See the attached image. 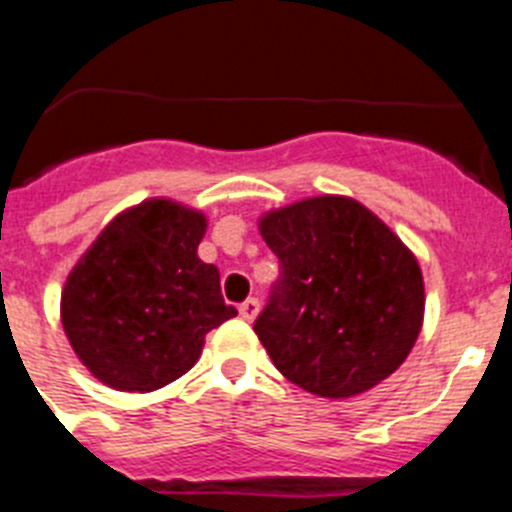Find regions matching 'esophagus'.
Here are the masks:
<instances>
[{
  "label": "esophagus",
  "instance_id": "1",
  "mask_svg": "<svg viewBox=\"0 0 512 512\" xmlns=\"http://www.w3.org/2000/svg\"><path fill=\"white\" fill-rule=\"evenodd\" d=\"M259 310H261V302L256 300V297H248L246 302H241V318L248 320V323L259 315Z\"/></svg>",
  "mask_w": 512,
  "mask_h": 512
}]
</instances>
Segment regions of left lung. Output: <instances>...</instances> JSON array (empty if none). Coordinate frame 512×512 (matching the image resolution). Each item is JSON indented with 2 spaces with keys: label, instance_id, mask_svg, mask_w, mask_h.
Masks as SVG:
<instances>
[{
  "label": "left lung",
  "instance_id": "left-lung-1",
  "mask_svg": "<svg viewBox=\"0 0 512 512\" xmlns=\"http://www.w3.org/2000/svg\"><path fill=\"white\" fill-rule=\"evenodd\" d=\"M279 279L253 330L279 372L320 397H354L390 377L423 325L413 253L348 197L261 217Z\"/></svg>",
  "mask_w": 512,
  "mask_h": 512
}]
</instances>
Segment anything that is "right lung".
<instances>
[{"instance_id": "1", "label": "right lung", "mask_w": 512, "mask_h": 512, "mask_svg": "<svg viewBox=\"0 0 512 512\" xmlns=\"http://www.w3.org/2000/svg\"><path fill=\"white\" fill-rule=\"evenodd\" d=\"M205 215L151 200L115 217L63 287L61 320L89 372L125 392H151L189 372L212 328L238 310L220 271L197 256Z\"/></svg>"}]
</instances>
